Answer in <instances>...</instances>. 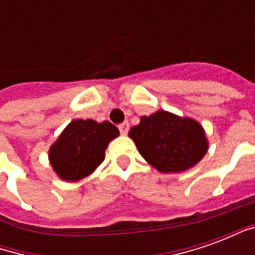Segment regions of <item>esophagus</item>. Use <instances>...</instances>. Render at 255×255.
Segmentation results:
<instances>
[{
  "mask_svg": "<svg viewBox=\"0 0 255 255\" xmlns=\"http://www.w3.org/2000/svg\"><path fill=\"white\" fill-rule=\"evenodd\" d=\"M119 129H120V133H123V135H127L128 129H129V124H128V122L122 123V124L119 126Z\"/></svg>",
  "mask_w": 255,
  "mask_h": 255,
  "instance_id": "esophagus-1",
  "label": "esophagus"
}]
</instances>
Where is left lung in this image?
Here are the masks:
<instances>
[{"label":"left lung","mask_w":255,"mask_h":255,"mask_svg":"<svg viewBox=\"0 0 255 255\" xmlns=\"http://www.w3.org/2000/svg\"><path fill=\"white\" fill-rule=\"evenodd\" d=\"M128 135L144 160L164 173L187 171L208 151V139L199 123L165 111L140 117Z\"/></svg>","instance_id":"1"}]
</instances>
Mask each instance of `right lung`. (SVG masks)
Returning a JSON list of instances; mask_svg holds the SVG:
<instances>
[{
	"label": "right lung",
	"instance_id": "obj_1",
	"mask_svg": "<svg viewBox=\"0 0 255 255\" xmlns=\"http://www.w3.org/2000/svg\"><path fill=\"white\" fill-rule=\"evenodd\" d=\"M119 136L112 123L73 120L49 150V160L60 179L78 182L89 176L105 158L111 140Z\"/></svg>",
	"mask_w": 255,
	"mask_h": 255
}]
</instances>
